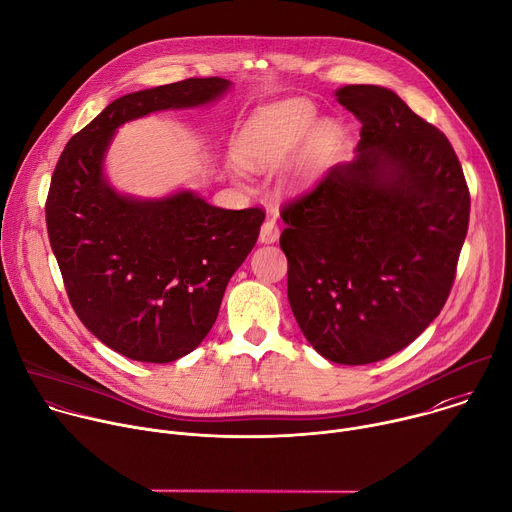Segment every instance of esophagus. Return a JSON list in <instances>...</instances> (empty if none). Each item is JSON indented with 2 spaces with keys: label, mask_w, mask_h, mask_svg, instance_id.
<instances>
[{
  "label": "esophagus",
  "mask_w": 512,
  "mask_h": 512,
  "mask_svg": "<svg viewBox=\"0 0 512 512\" xmlns=\"http://www.w3.org/2000/svg\"><path fill=\"white\" fill-rule=\"evenodd\" d=\"M277 239H279V227L275 225L273 218H265V223L261 225V231H259V241L265 245H271Z\"/></svg>",
  "instance_id": "34e87169"
}]
</instances>
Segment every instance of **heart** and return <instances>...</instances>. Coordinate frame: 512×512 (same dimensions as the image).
I'll list each match as a JSON object with an SVG mask.
<instances>
[{"label":"heart","instance_id":"obj_1","mask_svg":"<svg viewBox=\"0 0 512 512\" xmlns=\"http://www.w3.org/2000/svg\"><path fill=\"white\" fill-rule=\"evenodd\" d=\"M336 139V121H318V107L310 99L291 97L263 105L247 119L237 141V158L249 170L271 172L298 151L287 186L306 190L322 176ZM229 174L237 184L247 182V174L237 162L229 164Z\"/></svg>","mask_w":512,"mask_h":512}]
</instances>
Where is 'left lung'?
I'll use <instances>...</instances> for the list:
<instances>
[{"mask_svg":"<svg viewBox=\"0 0 512 512\" xmlns=\"http://www.w3.org/2000/svg\"><path fill=\"white\" fill-rule=\"evenodd\" d=\"M354 158L283 206L287 298L318 354L369 364L442 312L468 231L470 194L448 137L387 87L346 85Z\"/></svg>","mask_w":512,"mask_h":512,"instance_id":"obj_1","label":"left lung"}]
</instances>
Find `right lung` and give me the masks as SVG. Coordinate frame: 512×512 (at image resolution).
Instances as JSON below:
<instances>
[{
	"label": "right lung",
	"mask_w": 512,
	"mask_h": 512,
	"mask_svg": "<svg viewBox=\"0 0 512 512\" xmlns=\"http://www.w3.org/2000/svg\"><path fill=\"white\" fill-rule=\"evenodd\" d=\"M231 89L210 77L123 95L70 137L52 174L46 225L68 300L93 336L131 360L172 362L204 340L265 212L218 208L190 188L119 192L107 152L121 125L206 107Z\"/></svg>",
	"instance_id": "obj_1"
}]
</instances>
